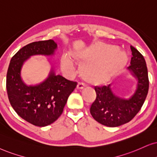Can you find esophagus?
<instances>
[{
  "instance_id": "esophagus-1",
  "label": "esophagus",
  "mask_w": 157,
  "mask_h": 157,
  "mask_svg": "<svg viewBox=\"0 0 157 157\" xmlns=\"http://www.w3.org/2000/svg\"><path fill=\"white\" fill-rule=\"evenodd\" d=\"M84 88H85V85L83 84V83L79 82L77 85V88L78 89V90H82V89H83Z\"/></svg>"
}]
</instances>
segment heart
Returning <instances> with one entry per match:
<instances>
[{
	"mask_svg": "<svg viewBox=\"0 0 157 157\" xmlns=\"http://www.w3.org/2000/svg\"><path fill=\"white\" fill-rule=\"evenodd\" d=\"M72 56L84 61L80 67L81 75L86 82L93 85L108 82L122 70L128 60L124 51L114 45L101 42L75 51ZM61 64L66 72L71 74L75 72L74 64L69 56H63Z\"/></svg>",
	"mask_w": 157,
	"mask_h": 157,
	"instance_id": "1",
	"label": "heart"
}]
</instances>
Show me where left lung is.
<instances>
[{"label": "left lung", "instance_id": "8db88e82", "mask_svg": "<svg viewBox=\"0 0 157 157\" xmlns=\"http://www.w3.org/2000/svg\"><path fill=\"white\" fill-rule=\"evenodd\" d=\"M132 57L128 72L136 80V88L132 95L122 97L117 95L107 86L94 87L96 98L91 105L92 117L103 125L118 127L130 122L138 114L144 104L148 91V69L146 61L139 51L130 46Z\"/></svg>", "mask_w": 157, "mask_h": 157}]
</instances>
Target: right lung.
Segmentation results:
<instances>
[{
  "mask_svg": "<svg viewBox=\"0 0 157 157\" xmlns=\"http://www.w3.org/2000/svg\"><path fill=\"white\" fill-rule=\"evenodd\" d=\"M57 50L58 45L53 40L29 43L13 56L8 68L6 90L10 104L23 120L38 127L49 125L61 116L77 82L56 74L49 59L48 75L37 84H27L21 77V70L31 56H53Z\"/></svg>",
  "mask_w": 157,
  "mask_h": 157,
  "instance_id": "add662e5",
  "label": "right lung"
}]
</instances>
